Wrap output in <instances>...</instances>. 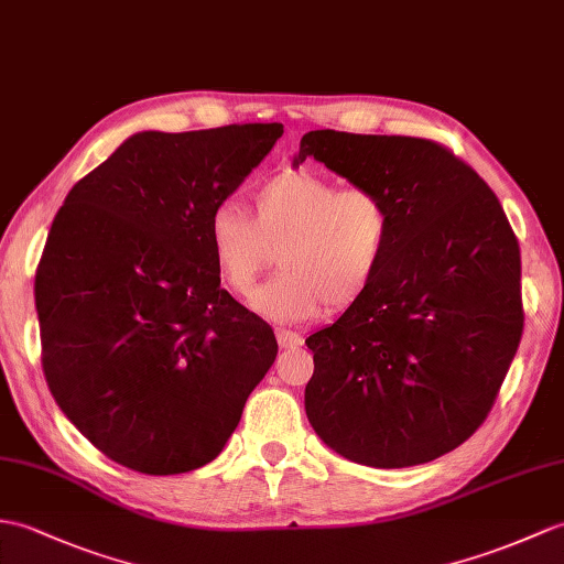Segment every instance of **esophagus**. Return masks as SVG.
Wrapping results in <instances>:
<instances>
[{"instance_id": "34e87169", "label": "esophagus", "mask_w": 564, "mask_h": 564, "mask_svg": "<svg viewBox=\"0 0 564 564\" xmlns=\"http://www.w3.org/2000/svg\"><path fill=\"white\" fill-rule=\"evenodd\" d=\"M276 338H279V346L281 348H297L303 346V338L295 332H288V329H276Z\"/></svg>"}]
</instances>
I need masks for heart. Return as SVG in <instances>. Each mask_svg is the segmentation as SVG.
<instances>
[{"mask_svg":"<svg viewBox=\"0 0 564 564\" xmlns=\"http://www.w3.org/2000/svg\"><path fill=\"white\" fill-rule=\"evenodd\" d=\"M391 208L370 187L338 189L312 170H281L259 182L250 216L218 204L206 220L208 254L223 285L250 297L276 261L281 273L254 295L276 322H310L341 312L370 291L391 242Z\"/></svg>","mask_w":564,"mask_h":564,"instance_id":"obj_1","label":"heart"}]
</instances>
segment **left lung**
I'll use <instances>...</instances> for the list:
<instances>
[{
	"instance_id": "obj_1",
	"label": "left lung",
	"mask_w": 564,
	"mask_h": 564,
	"mask_svg": "<svg viewBox=\"0 0 564 564\" xmlns=\"http://www.w3.org/2000/svg\"><path fill=\"white\" fill-rule=\"evenodd\" d=\"M305 159L382 194L394 220L370 291L305 341L307 421L348 462L427 464L482 425L514 360L517 235L476 170L430 139L317 129Z\"/></svg>"
}]
</instances>
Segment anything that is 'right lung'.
<instances>
[{"label":"right lung","instance_id":"add662e5","mask_svg":"<svg viewBox=\"0 0 564 564\" xmlns=\"http://www.w3.org/2000/svg\"><path fill=\"white\" fill-rule=\"evenodd\" d=\"M281 134L139 132L52 220L35 271L43 372L108 459L147 476L214 462L276 360L271 326L220 288L206 220Z\"/></svg>","mask_w":564,"mask_h":564}]
</instances>
